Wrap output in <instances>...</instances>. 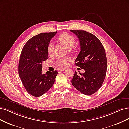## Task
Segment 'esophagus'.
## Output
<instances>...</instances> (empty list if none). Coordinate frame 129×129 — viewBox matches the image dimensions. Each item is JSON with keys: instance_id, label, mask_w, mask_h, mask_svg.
I'll use <instances>...</instances> for the list:
<instances>
[{"instance_id": "obj_1", "label": "esophagus", "mask_w": 129, "mask_h": 129, "mask_svg": "<svg viewBox=\"0 0 129 129\" xmlns=\"http://www.w3.org/2000/svg\"><path fill=\"white\" fill-rule=\"evenodd\" d=\"M65 68H62V69H60V72H63V71L65 70Z\"/></svg>"}]
</instances>
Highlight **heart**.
Instances as JSON below:
<instances>
[{
  "label": "heart",
  "mask_w": 129,
  "mask_h": 129,
  "mask_svg": "<svg viewBox=\"0 0 129 129\" xmlns=\"http://www.w3.org/2000/svg\"><path fill=\"white\" fill-rule=\"evenodd\" d=\"M59 41L63 44V45L67 48H72L73 47L74 44L75 43V40L74 37L72 35L67 34L64 33L60 35L59 38ZM53 44L52 42H50L47 46V53L48 55L52 54L53 52ZM70 61V59L69 58H59L55 61V63L57 66H59L60 67H66L67 66Z\"/></svg>",
  "instance_id": "b5f03b06"
}]
</instances>
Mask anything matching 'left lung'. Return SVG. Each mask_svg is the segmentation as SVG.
<instances>
[{
    "mask_svg": "<svg viewBox=\"0 0 129 129\" xmlns=\"http://www.w3.org/2000/svg\"><path fill=\"white\" fill-rule=\"evenodd\" d=\"M78 38L81 51L76 64L85 70L83 74L75 72L73 85L85 95L95 93L103 85L107 68V57L103 44L94 35L84 30H70Z\"/></svg>",
    "mask_w": 129,
    "mask_h": 129,
    "instance_id": "obj_1",
    "label": "left lung"
}]
</instances>
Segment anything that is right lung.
I'll use <instances>...</instances> for the list:
<instances>
[{
  "label": "right lung",
  "mask_w": 129,
  "mask_h": 129,
  "mask_svg": "<svg viewBox=\"0 0 129 129\" xmlns=\"http://www.w3.org/2000/svg\"><path fill=\"white\" fill-rule=\"evenodd\" d=\"M57 32L41 33L31 38L22 50L19 74L22 84L30 94L38 97L53 86L58 72L43 74L42 63L48 58L47 46Z\"/></svg>",
  "instance_id": "add662e5"
}]
</instances>
